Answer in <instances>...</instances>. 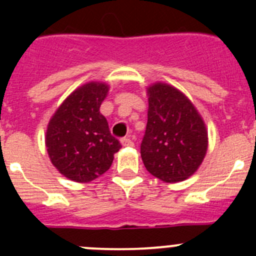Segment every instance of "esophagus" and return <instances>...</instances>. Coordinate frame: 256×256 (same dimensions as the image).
I'll list each match as a JSON object with an SVG mask.
<instances>
[{
	"label": "esophagus",
	"mask_w": 256,
	"mask_h": 256,
	"mask_svg": "<svg viewBox=\"0 0 256 256\" xmlns=\"http://www.w3.org/2000/svg\"><path fill=\"white\" fill-rule=\"evenodd\" d=\"M121 144H122V146H126V147L134 146V141L131 140L130 138H121Z\"/></svg>",
	"instance_id": "1"
}]
</instances>
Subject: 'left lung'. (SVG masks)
I'll return each mask as SVG.
<instances>
[{
  "instance_id": "obj_1",
  "label": "left lung",
  "mask_w": 256,
  "mask_h": 256,
  "mask_svg": "<svg viewBox=\"0 0 256 256\" xmlns=\"http://www.w3.org/2000/svg\"><path fill=\"white\" fill-rule=\"evenodd\" d=\"M147 92V125L140 146L144 167L164 182L187 180L197 171L207 152L204 122L176 88L157 82Z\"/></svg>"
}]
</instances>
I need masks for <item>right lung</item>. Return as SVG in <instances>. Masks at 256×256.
I'll return each mask as SVG.
<instances>
[{
	"label": "right lung",
	"instance_id": "add662e5",
	"mask_svg": "<svg viewBox=\"0 0 256 256\" xmlns=\"http://www.w3.org/2000/svg\"><path fill=\"white\" fill-rule=\"evenodd\" d=\"M109 88L88 82L72 92L48 124L46 146L50 161L62 174L76 182H90L110 168L121 148L100 114Z\"/></svg>",
	"mask_w": 256,
	"mask_h": 256
}]
</instances>
